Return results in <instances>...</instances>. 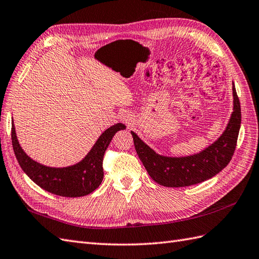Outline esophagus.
Listing matches in <instances>:
<instances>
[{
    "instance_id": "34e87169",
    "label": "esophagus",
    "mask_w": 259,
    "mask_h": 259,
    "mask_svg": "<svg viewBox=\"0 0 259 259\" xmlns=\"http://www.w3.org/2000/svg\"><path fill=\"white\" fill-rule=\"evenodd\" d=\"M120 119H121V121L123 123H125V125H127L128 128H131L132 125L135 124V118H134V116L130 115V113H123Z\"/></svg>"
}]
</instances>
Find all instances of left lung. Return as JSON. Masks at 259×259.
<instances>
[{"instance_id": "left-lung-1", "label": "left lung", "mask_w": 259, "mask_h": 259, "mask_svg": "<svg viewBox=\"0 0 259 259\" xmlns=\"http://www.w3.org/2000/svg\"><path fill=\"white\" fill-rule=\"evenodd\" d=\"M233 111L225 130L202 151L185 157H167L155 152L131 131L138 157L154 182L166 188H182L206 181L230 163L240 128V104L233 82Z\"/></svg>"}]
</instances>
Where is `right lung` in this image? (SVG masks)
<instances>
[{"instance_id": "add662e5", "label": "right lung", "mask_w": 259, "mask_h": 259, "mask_svg": "<svg viewBox=\"0 0 259 259\" xmlns=\"http://www.w3.org/2000/svg\"><path fill=\"white\" fill-rule=\"evenodd\" d=\"M124 129L123 123L111 125L102 132L85 158L76 164L63 167L47 166L28 157L17 139L14 122H12V144L22 170L39 188L59 196L79 197L90 194L101 184L106 150L113 136Z\"/></svg>"}]
</instances>
